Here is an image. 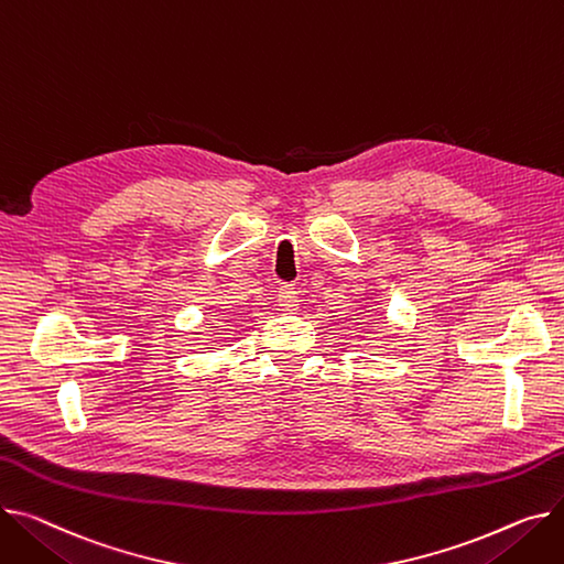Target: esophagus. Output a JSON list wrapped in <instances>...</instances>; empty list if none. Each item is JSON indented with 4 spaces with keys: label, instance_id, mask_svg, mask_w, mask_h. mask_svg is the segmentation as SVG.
Returning a JSON list of instances; mask_svg holds the SVG:
<instances>
[{
    "label": "esophagus",
    "instance_id": "1",
    "mask_svg": "<svg viewBox=\"0 0 564 564\" xmlns=\"http://www.w3.org/2000/svg\"><path fill=\"white\" fill-rule=\"evenodd\" d=\"M279 306L283 311H296L299 306V294H296V288L290 285V283H283L279 288Z\"/></svg>",
    "mask_w": 564,
    "mask_h": 564
}]
</instances>
